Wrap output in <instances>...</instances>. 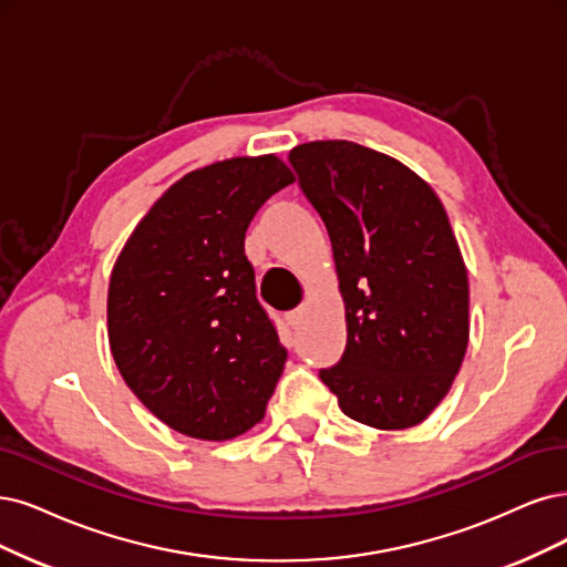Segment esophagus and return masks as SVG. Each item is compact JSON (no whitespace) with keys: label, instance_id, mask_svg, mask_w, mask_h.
Here are the masks:
<instances>
[{"label":"esophagus","instance_id":"1","mask_svg":"<svg viewBox=\"0 0 567 567\" xmlns=\"http://www.w3.org/2000/svg\"><path fill=\"white\" fill-rule=\"evenodd\" d=\"M303 316H306V310H303V308L289 310V312H287V322H289L291 327H299V324H301V320H303Z\"/></svg>","mask_w":567,"mask_h":567}]
</instances>
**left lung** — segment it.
Segmentation results:
<instances>
[{
    "label": "left lung",
    "instance_id": "8db88e82",
    "mask_svg": "<svg viewBox=\"0 0 567 567\" xmlns=\"http://www.w3.org/2000/svg\"><path fill=\"white\" fill-rule=\"evenodd\" d=\"M331 238L348 343L322 383L375 430H409L449 394L470 343V280L434 188L348 140L289 152Z\"/></svg>",
    "mask_w": 567,
    "mask_h": 567
}]
</instances>
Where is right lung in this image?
Here are the masks:
<instances>
[{
    "mask_svg": "<svg viewBox=\"0 0 567 567\" xmlns=\"http://www.w3.org/2000/svg\"><path fill=\"white\" fill-rule=\"evenodd\" d=\"M295 173L276 154L184 175L125 240L107 291L114 362L137 400L186 436L257 425L287 350L257 301L245 230Z\"/></svg>",
    "mask_w": 567,
    "mask_h": 567,
    "instance_id": "obj_1",
    "label": "right lung"
}]
</instances>
